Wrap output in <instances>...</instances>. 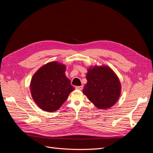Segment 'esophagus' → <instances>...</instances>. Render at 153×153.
I'll list each match as a JSON object with an SVG mask.
<instances>
[{
	"label": "esophagus",
	"instance_id": "obj_1",
	"mask_svg": "<svg viewBox=\"0 0 153 153\" xmlns=\"http://www.w3.org/2000/svg\"><path fill=\"white\" fill-rule=\"evenodd\" d=\"M76 89H78V90H82L83 89V86H76Z\"/></svg>",
	"mask_w": 153,
	"mask_h": 153
}]
</instances>
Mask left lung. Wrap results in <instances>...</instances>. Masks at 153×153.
Returning a JSON list of instances; mask_svg holds the SVG:
<instances>
[{"label":"left lung","instance_id":"obj_1","mask_svg":"<svg viewBox=\"0 0 153 153\" xmlns=\"http://www.w3.org/2000/svg\"><path fill=\"white\" fill-rule=\"evenodd\" d=\"M87 82L83 89L89 100L99 109H108L117 102L121 92L119 78L110 68L94 66L87 69Z\"/></svg>","mask_w":153,"mask_h":153}]
</instances>
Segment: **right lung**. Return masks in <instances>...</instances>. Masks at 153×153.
I'll use <instances>...</instances> for the list:
<instances>
[{
  "mask_svg": "<svg viewBox=\"0 0 153 153\" xmlns=\"http://www.w3.org/2000/svg\"><path fill=\"white\" fill-rule=\"evenodd\" d=\"M66 66L57 61L45 64L32 76L30 89L32 98L45 112H55L75 90L65 75Z\"/></svg>",
  "mask_w": 153,
  "mask_h": 153,
  "instance_id": "right-lung-1",
  "label": "right lung"
}]
</instances>
